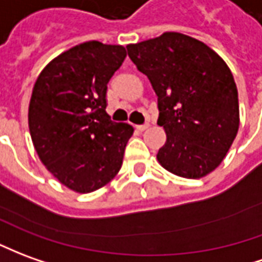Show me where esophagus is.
<instances>
[{
    "instance_id": "esophagus-1",
    "label": "esophagus",
    "mask_w": 262,
    "mask_h": 262,
    "mask_svg": "<svg viewBox=\"0 0 262 262\" xmlns=\"http://www.w3.org/2000/svg\"><path fill=\"white\" fill-rule=\"evenodd\" d=\"M136 127H137V130L143 132V130H146L147 127H149V123H144V125H137Z\"/></svg>"
}]
</instances>
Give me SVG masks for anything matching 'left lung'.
I'll use <instances>...</instances> for the list:
<instances>
[{"label": "left lung", "instance_id": "obj_1", "mask_svg": "<svg viewBox=\"0 0 262 262\" xmlns=\"http://www.w3.org/2000/svg\"><path fill=\"white\" fill-rule=\"evenodd\" d=\"M126 48L157 95V125L167 135L159 163L186 179L213 171L238 132V92L230 68L206 43L179 32Z\"/></svg>", "mask_w": 262, "mask_h": 262}]
</instances>
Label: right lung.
Here are the masks:
<instances>
[{"mask_svg": "<svg viewBox=\"0 0 262 262\" xmlns=\"http://www.w3.org/2000/svg\"><path fill=\"white\" fill-rule=\"evenodd\" d=\"M125 58L122 45L83 42L49 62L32 89L28 125L36 153L78 193L105 186L122 167L133 127L111 120L106 92Z\"/></svg>", "mask_w": 262, "mask_h": 262, "instance_id": "add662e5", "label": "right lung"}]
</instances>
